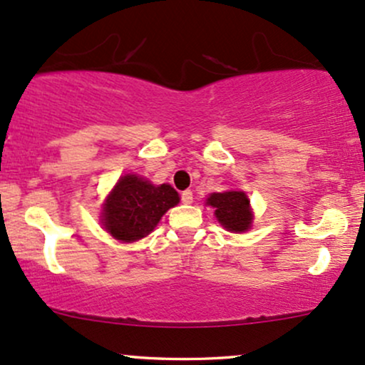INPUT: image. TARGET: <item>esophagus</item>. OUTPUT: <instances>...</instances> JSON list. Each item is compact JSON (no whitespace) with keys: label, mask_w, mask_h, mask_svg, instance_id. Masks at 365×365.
Here are the masks:
<instances>
[{"label":"esophagus","mask_w":365,"mask_h":365,"mask_svg":"<svg viewBox=\"0 0 365 365\" xmlns=\"http://www.w3.org/2000/svg\"><path fill=\"white\" fill-rule=\"evenodd\" d=\"M192 200H194V195H192V190L182 192V202H183V204H192Z\"/></svg>","instance_id":"34e87169"}]
</instances>
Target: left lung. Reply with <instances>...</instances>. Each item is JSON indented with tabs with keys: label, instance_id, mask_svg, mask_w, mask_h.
Here are the masks:
<instances>
[{
	"label": "left lung",
	"instance_id": "left-lung-1",
	"mask_svg": "<svg viewBox=\"0 0 365 365\" xmlns=\"http://www.w3.org/2000/svg\"><path fill=\"white\" fill-rule=\"evenodd\" d=\"M209 206L216 209L215 215L228 232H245L252 225L250 200L240 190H230L223 194H212L207 199Z\"/></svg>",
	"mask_w": 365,
	"mask_h": 365
}]
</instances>
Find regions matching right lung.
Masks as SVG:
<instances>
[{"label":"right lung","instance_id":"right-lung-1","mask_svg":"<svg viewBox=\"0 0 365 365\" xmlns=\"http://www.w3.org/2000/svg\"><path fill=\"white\" fill-rule=\"evenodd\" d=\"M180 197L171 185L154 187L148 180L125 175L118 180L103 209L104 228L121 242H135L149 235Z\"/></svg>","mask_w":365,"mask_h":365}]
</instances>
